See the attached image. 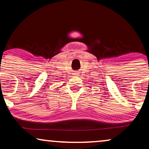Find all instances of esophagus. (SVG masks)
<instances>
[{"mask_svg": "<svg viewBox=\"0 0 149 149\" xmlns=\"http://www.w3.org/2000/svg\"><path fill=\"white\" fill-rule=\"evenodd\" d=\"M75 75H76V76H78V75H79V73L76 72V73H75Z\"/></svg>", "mask_w": 149, "mask_h": 149, "instance_id": "obj_1", "label": "esophagus"}]
</instances>
